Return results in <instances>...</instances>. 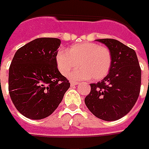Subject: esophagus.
<instances>
[{
  "label": "esophagus",
  "mask_w": 149,
  "mask_h": 149,
  "mask_svg": "<svg viewBox=\"0 0 149 149\" xmlns=\"http://www.w3.org/2000/svg\"><path fill=\"white\" fill-rule=\"evenodd\" d=\"M78 84H79V83H75V82H71V83H70V86H75V85H78Z\"/></svg>",
  "instance_id": "esophagus-1"
}]
</instances>
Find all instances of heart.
I'll list each match as a JSON object with an SVG mask.
<instances>
[{"label": "heart", "mask_w": 149, "mask_h": 149, "mask_svg": "<svg viewBox=\"0 0 149 149\" xmlns=\"http://www.w3.org/2000/svg\"><path fill=\"white\" fill-rule=\"evenodd\" d=\"M56 61L62 74L67 75L77 66L80 68L70 74L74 80L91 78L98 81L107 76L111 66L112 56L107 47L93 42H83L73 45L67 51L60 50Z\"/></svg>", "instance_id": "1"}]
</instances>
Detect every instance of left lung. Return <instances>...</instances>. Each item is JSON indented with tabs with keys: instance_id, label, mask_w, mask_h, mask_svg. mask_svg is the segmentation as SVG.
Returning a JSON list of instances; mask_svg holds the SVG:
<instances>
[{
	"instance_id": "1",
	"label": "left lung",
	"mask_w": 149,
	"mask_h": 149,
	"mask_svg": "<svg viewBox=\"0 0 149 149\" xmlns=\"http://www.w3.org/2000/svg\"><path fill=\"white\" fill-rule=\"evenodd\" d=\"M105 44L112 56L108 74L97 83H91L85 98L90 111L97 118L114 121L127 115L137 101L141 85V69L136 54L116 39H97Z\"/></svg>"
}]
</instances>
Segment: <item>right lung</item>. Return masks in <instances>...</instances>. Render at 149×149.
<instances>
[{"mask_svg": "<svg viewBox=\"0 0 149 149\" xmlns=\"http://www.w3.org/2000/svg\"><path fill=\"white\" fill-rule=\"evenodd\" d=\"M61 41L41 38L17 50L9 71V91L19 112L32 120L49 116L70 84L57 66Z\"/></svg>", "mask_w": 149, "mask_h": 149, "instance_id": "obj_1", "label": "right lung"}]
</instances>
